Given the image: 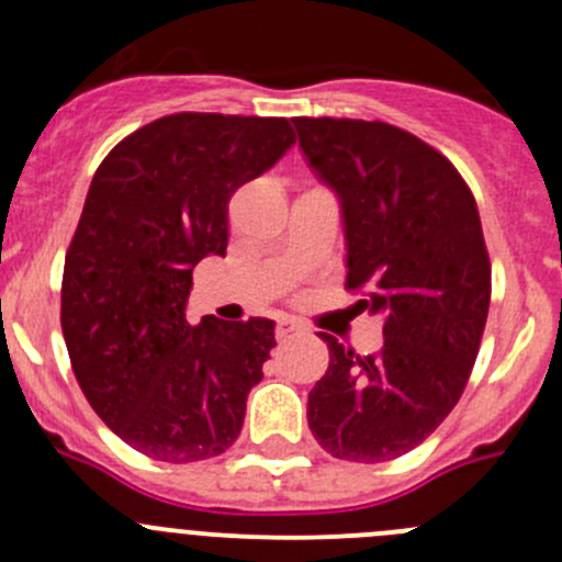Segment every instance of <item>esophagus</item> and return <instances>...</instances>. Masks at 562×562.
I'll use <instances>...</instances> for the list:
<instances>
[{"instance_id":"obj_1","label":"esophagus","mask_w":562,"mask_h":562,"mask_svg":"<svg viewBox=\"0 0 562 562\" xmlns=\"http://www.w3.org/2000/svg\"><path fill=\"white\" fill-rule=\"evenodd\" d=\"M304 331V323L296 321V317H280L277 323V339H288L293 334H302Z\"/></svg>"}]
</instances>
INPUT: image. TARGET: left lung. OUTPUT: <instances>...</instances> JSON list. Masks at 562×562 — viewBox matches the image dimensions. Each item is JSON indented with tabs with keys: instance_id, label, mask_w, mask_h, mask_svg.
<instances>
[{
	"instance_id": "1",
	"label": "left lung",
	"mask_w": 562,
	"mask_h": 562,
	"mask_svg": "<svg viewBox=\"0 0 562 562\" xmlns=\"http://www.w3.org/2000/svg\"><path fill=\"white\" fill-rule=\"evenodd\" d=\"M299 146L337 192L353 310L383 315V348L359 356L331 334L310 391L315 440L348 462H389L443 424L484 337L492 263L475 198L440 155L386 122L296 116Z\"/></svg>"
}]
</instances>
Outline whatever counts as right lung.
Wrapping results in <instances>:
<instances>
[{"label": "right lung", "instance_id": "1", "mask_svg": "<svg viewBox=\"0 0 562 562\" xmlns=\"http://www.w3.org/2000/svg\"><path fill=\"white\" fill-rule=\"evenodd\" d=\"M296 140L288 119L171 113L119 140L65 255L61 334L89 405L140 454L201 462L239 438L274 321L184 317L192 269L228 247V201Z\"/></svg>", "mask_w": 562, "mask_h": 562}]
</instances>
